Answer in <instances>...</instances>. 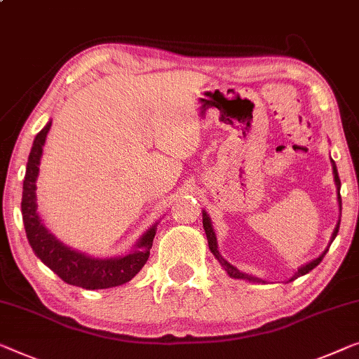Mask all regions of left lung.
Listing matches in <instances>:
<instances>
[{
  "label": "left lung",
  "mask_w": 359,
  "mask_h": 359,
  "mask_svg": "<svg viewBox=\"0 0 359 359\" xmlns=\"http://www.w3.org/2000/svg\"><path fill=\"white\" fill-rule=\"evenodd\" d=\"M332 169H334V179H335V185H337V198H339V206H340V211H341V198H340V179H339V172H337V165H335V163L332 161ZM203 227H205V232H206V238H208V245H210V250H211V253L216 256V259L219 261V263H221V266L224 267V269H226V272L229 276L232 277V279H243V280H248V282H264V280H261V279H258V277H253V276H248V274H245V272H240L237 267H233L231 263H227L226 259L222 258L221 256V253H219V250H217V240H216V233H214V231H212V224H211V219H210V216H208L206 214V211H203ZM339 227H340V222H337V226H335V229H334V233H332V237H330V243L334 242V238L337 237V233H339ZM329 251V247L325 248L324 251H323V255H319L316 259H313V261H309L308 264H304V266H302L299 267V269L295 272V276L292 277L290 280H295V279H298L299 276H304V274H308L309 271L311 269H314V267H316L320 261H323V258L325 256V253H327Z\"/></svg>",
  "instance_id": "obj_1"
}]
</instances>
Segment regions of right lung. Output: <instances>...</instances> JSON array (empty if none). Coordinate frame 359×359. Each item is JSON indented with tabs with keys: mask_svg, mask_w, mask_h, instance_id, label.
I'll return each instance as SVG.
<instances>
[{
	"mask_svg": "<svg viewBox=\"0 0 359 359\" xmlns=\"http://www.w3.org/2000/svg\"><path fill=\"white\" fill-rule=\"evenodd\" d=\"M50 127L51 122H48L35 137L29 161H27L22 203H20L27 240H29L34 253L41 259V263L50 267L69 285L82 287L87 290L122 285V283L133 279L148 261L149 248L153 247V238L156 235V224L151 229H148L147 233H143V237L135 245V250L130 251L127 256H119V258H92V256L80 253V251L69 248L60 242L45 227L39 216V211H36L35 184L36 177H39L43 145H45Z\"/></svg>",
	"mask_w": 359,
	"mask_h": 359,
	"instance_id": "right-lung-1",
	"label": "right lung"
}]
</instances>
